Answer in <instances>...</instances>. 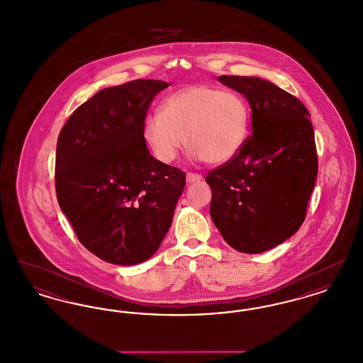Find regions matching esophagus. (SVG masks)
I'll use <instances>...</instances> for the list:
<instances>
[{
	"instance_id": "esophagus-1",
	"label": "esophagus",
	"mask_w": 363,
	"mask_h": 363,
	"mask_svg": "<svg viewBox=\"0 0 363 363\" xmlns=\"http://www.w3.org/2000/svg\"><path fill=\"white\" fill-rule=\"evenodd\" d=\"M201 179H203L201 174L186 173V182H188V184H194V182H199V181H201Z\"/></svg>"
}]
</instances>
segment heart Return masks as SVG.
Instances as JSON below:
<instances>
[{"mask_svg": "<svg viewBox=\"0 0 363 363\" xmlns=\"http://www.w3.org/2000/svg\"><path fill=\"white\" fill-rule=\"evenodd\" d=\"M249 106L237 92L194 84L174 91L143 122V138L157 160L172 163L182 147L211 164H225L249 133Z\"/></svg>", "mask_w": 363, "mask_h": 363, "instance_id": "1", "label": "heart"}]
</instances>
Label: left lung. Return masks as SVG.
I'll return each instance as SVG.
<instances>
[{"label": "left lung", "instance_id": "obj_1", "mask_svg": "<svg viewBox=\"0 0 363 363\" xmlns=\"http://www.w3.org/2000/svg\"><path fill=\"white\" fill-rule=\"evenodd\" d=\"M252 108V130L241 151L208 173L211 218L242 253L269 250L305 220L318 172L311 114L291 94L259 77L219 76Z\"/></svg>", "mask_w": 363, "mask_h": 363}]
</instances>
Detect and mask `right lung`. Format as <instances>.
Wrapping results in <instances>:
<instances>
[{
    "label": "right lung",
    "instance_id": "1",
    "mask_svg": "<svg viewBox=\"0 0 363 363\" xmlns=\"http://www.w3.org/2000/svg\"><path fill=\"white\" fill-rule=\"evenodd\" d=\"M160 80L104 88L60 132L55 191L79 241L106 262L135 265L159 249L185 188V173L156 160L143 122Z\"/></svg>",
    "mask_w": 363,
    "mask_h": 363
}]
</instances>
